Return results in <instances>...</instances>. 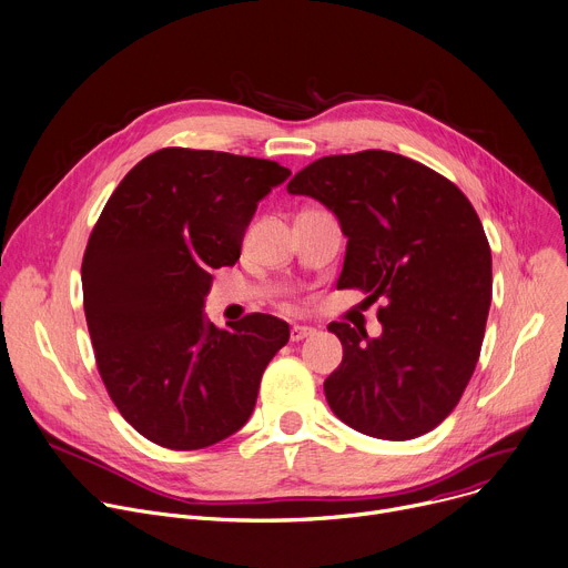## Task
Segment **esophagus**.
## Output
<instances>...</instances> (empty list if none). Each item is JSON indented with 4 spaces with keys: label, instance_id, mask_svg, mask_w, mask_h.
I'll list each match as a JSON object with an SVG mask.
<instances>
[{
    "label": "esophagus",
    "instance_id": "1",
    "mask_svg": "<svg viewBox=\"0 0 568 568\" xmlns=\"http://www.w3.org/2000/svg\"><path fill=\"white\" fill-rule=\"evenodd\" d=\"M311 335H315V328H313V326H301V324H294V326H292V331H290L292 343H298V339H306V337H311Z\"/></svg>",
    "mask_w": 568,
    "mask_h": 568
}]
</instances>
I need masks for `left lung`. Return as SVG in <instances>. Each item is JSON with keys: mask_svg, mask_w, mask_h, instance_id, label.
Wrapping results in <instances>:
<instances>
[{"mask_svg": "<svg viewBox=\"0 0 568 568\" xmlns=\"http://www.w3.org/2000/svg\"><path fill=\"white\" fill-rule=\"evenodd\" d=\"M287 192L337 216L347 237L337 287L386 298L379 337L328 324L343 343L324 382L331 410L384 440L432 432L470 382L490 308V248L475 207L455 182L388 150L322 158Z\"/></svg>", "mask_w": 568, "mask_h": 568, "instance_id": "obj_1", "label": "left lung"}]
</instances>
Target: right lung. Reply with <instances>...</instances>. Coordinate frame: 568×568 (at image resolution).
<instances>
[{"mask_svg": "<svg viewBox=\"0 0 568 568\" xmlns=\"http://www.w3.org/2000/svg\"><path fill=\"white\" fill-rule=\"evenodd\" d=\"M290 169L214 150L162 148L106 201L82 260L84 313L104 388L123 418L169 449H201L251 418L287 322L205 320L212 270L240 260L257 203Z\"/></svg>", "mask_w": 568, "mask_h": 568, "instance_id": "right-lung-1", "label": "right lung"}]
</instances>
